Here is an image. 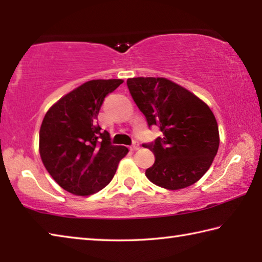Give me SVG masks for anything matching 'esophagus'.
<instances>
[{
	"instance_id": "34e87169",
	"label": "esophagus",
	"mask_w": 262,
	"mask_h": 262,
	"mask_svg": "<svg viewBox=\"0 0 262 262\" xmlns=\"http://www.w3.org/2000/svg\"><path fill=\"white\" fill-rule=\"evenodd\" d=\"M139 148H140V143H139V142H137V141H134V143L132 144L130 149H132V150H137Z\"/></svg>"
}]
</instances>
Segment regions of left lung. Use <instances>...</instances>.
Listing matches in <instances>:
<instances>
[{"mask_svg": "<svg viewBox=\"0 0 262 262\" xmlns=\"http://www.w3.org/2000/svg\"><path fill=\"white\" fill-rule=\"evenodd\" d=\"M127 86L149 128L162 135L144 148L155 163L145 170L152 184L166 189L188 187L210 167L220 145L219 126L208 105L166 78H128Z\"/></svg>", "mask_w": 262, "mask_h": 262, "instance_id": "8db88e82", "label": "left lung"}]
</instances>
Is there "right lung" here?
<instances>
[{
    "mask_svg": "<svg viewBox=\"0 0 262 262\" xmlns=\"http://www.w3.org/2000/svg\"><path fill=\"white\" fill-rule=\"evenodd\" d=\"M122 79H94L82 84L48 110L39 133V151L48 173L75 195H90L113 179L128 149L111 143L98 123L105 97Z\"/></svg>",
    "mask_w": 262,
    "mask_h": 262,
    "instance_id": "right-lung-1",
    "label": "right lung"
}]
</instances>
